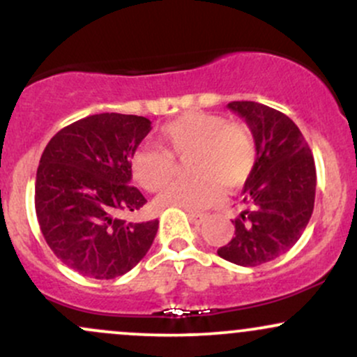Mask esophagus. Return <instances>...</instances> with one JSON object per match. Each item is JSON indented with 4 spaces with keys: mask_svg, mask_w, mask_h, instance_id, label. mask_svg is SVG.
Wrapping results in <instances>:
<instances>
[{
    "mask_svg": "<svg viewBox=\"0 0 357 357\" xmlns=\"http://www.w3.org/2000/svg\"><path fill=\"white\" fill-rule=\"evenodd\" d=\"M188 218H190L192 225L199 227V225L206 221V215H202V213H188Z\"/></svg>",
    "mask_w": 357,
    "mask_h": 357,
    "instance_id": "esophagus-1",
    "label": "esophagus"
}]
</instances>
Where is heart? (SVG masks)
Masks as SVG:
<instances>
[{
    "mask_svg": "<svg viewBox=\"0 0 357 357\" xmlns=\"http://www.w3.org/2000/svg\"><path fill=\"white\" fill-rule=\"evenodd\" d=\"M161 149L142 147L132 158L136 181L149 191L165 188L176 173L174 161H188L195 178L176 181L159 195L161 208L190 213L218 202L221 186L235 191L247 183L257 161V141L248 124L227 122L218 114L186 112L167 122L158 134Z\"/></svg>",
    "mask_w": 357,
    "mask_h": 357,
    "instance_id": "heart-1",
    "label": "heart"
}]
</instances>
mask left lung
<instances>
[{"instance_id":"left-lung-1","label":"left lung","mask_w":357,"mask_h":357,"mask_svg":"<svg viewBox=\"0 0 357 357\" xmlns=\"http://www.w3.org/2000/svg\"><path fill=\"white\" fill-rule=\"evenodd\" d=\"M228 109L243 119L257 141V161L241 191L233 238L218 255L257 267L289 252L314 211V155L292 119L264 104L236 100Z\"/></svg>"}]
</instances>
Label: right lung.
I'll list each match as a JSON object with an SVG mask.
<instances>
[{"label":"right lung","mask_w":357,"mask_h":357,"mask_svg":"<svg viewBox=\"0 0 357 357\" xmlns=\"http://www.w3.org/2000/svg\"><path fill=\"white\" fill-rule=\"evenodd\" d=\"M151 130L141 116L105 112L63 127L40 158L35 210L52 252L90 278L124 275L144 258L159 221H127L121 213L147 203L130 184L136 154Z\"/></svg>","instance_id":"right-lung-1"}]
</instances>
